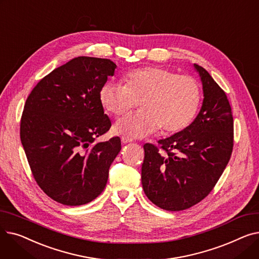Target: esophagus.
Masks as SVG:
<instances>
[{
	"mask_svg": "<svg viewBox=\"0 0 259 259\" xmlns=\"http://www.w3.org/2000/svg\"><path fill=\"white\" fill-rule=\"evenodd\" d=\"M131 142H133L132 139H130L128 137H121V143L122 144H128V143H131Z\"/></svg>",
	"mask_w": 259,
	"mask_h": 259,
	"instance_id": "esophagus-1",
	"label": "esophagus"
}]
</instances>
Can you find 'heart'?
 <instances>
[{
    "instance_id": "1",
    "label": "heart",
    "mask_w": 259,
    "mask_h": 259,
    "mask_svg": "<svg viewBox=\"0 0 259 259\" xmlns=\"http://www.w3.org/2000/svg\"><path fill=\"white\" fill-rule=\"evenodd\" d=\"M125 85L106 81L99 98L106 111L119 116L140 103L141 110L119 118L115 132L142 139L161 128L165 133L184 130L195 117L201 101L197 80L161 67L129 71Z\"/></svg>"
}]
</instances>
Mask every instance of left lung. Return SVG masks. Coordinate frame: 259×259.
<instances>
[{"mask_svg": "<svg viewBox=\"0 0 259 259\" xmlns=\"http://www.w3.org/2000/svg\"><path fill=\"white\" fill-rule=\"evenodd\" d=\"M194 68L203 91L196 118L184 130L159 140V146L144 145V192L167 211L186 210L205 198L233 150V115L227 95L205 68L196 64Z\"/></svg>", "mask_w": 259, "mask_h": 259, "instance_id": "obj_1", "label": "left lung"}]
</instances>
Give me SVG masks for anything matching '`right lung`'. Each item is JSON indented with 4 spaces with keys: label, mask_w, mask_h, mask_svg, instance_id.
Returning a JSON list of instances; mask_svg holds the SVG:
<instances>
[{
    "label": "right lung",
    "mask_w": 259,
    "mask_h": 259,
    "mask_svg": "<svg viewBox=\"0 0 259 259\" xmlns=\"http://www.w3.org/2000/svg\"><path fill=\"white\" fill-rule=\"evenodd\" d=\"M116 65L78 57L40 79L27 98L20 135L39 188L66 206L85 205L106 187L121 149L114 137L94 144L111 127L99 92Z\"/></svg>",
    "instance_id": "obj_1"
}]
</instances>
